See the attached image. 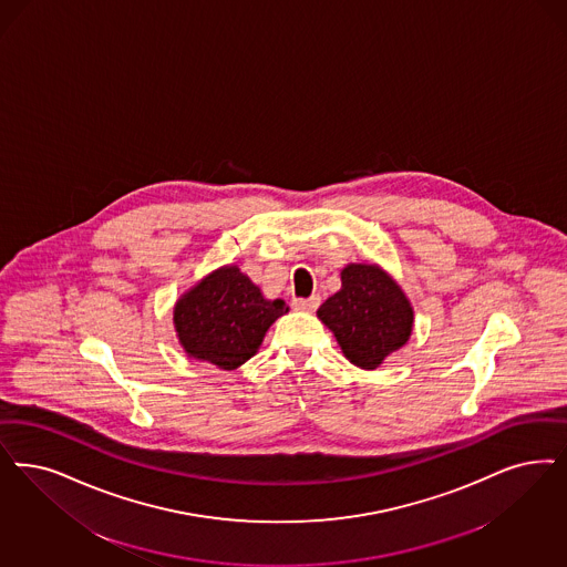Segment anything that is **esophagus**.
Listing matches in <instances>:
<instances>
[{
    "mask_svg": "<svg viewBox=\"0 0 567 567\" xmlns=\"http://www.w3.org/2000/svg\"><path fill=\"white\" fill-rule=\"evenodd\" d=\"M318 306H320V297L318 295H312L308 299H293V308L299 310V312H313Z\"/></svg>",
    "mask_w": 567,
    "mask_h": 567,
    "instance_id": "1",
    "label": "esophagus"
}]
</instances>
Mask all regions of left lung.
<instances>
[{
	"label": "left lung",
	"mask_w": 567,
	"mask_h": 567,
	"mask_svg": "<svg viewBox=\"0 0 567 567\" xmlns=\"http://www.w3.org/2000/svg\"><path fill=\"white\" fill-rule=\"evenodd\" d=\"M341 352L372 371L411 339V301L390 274L374 264H350L341 270V289L320 308Z\"/></svg>",
	"instance_id": "1"
}]
</instances>
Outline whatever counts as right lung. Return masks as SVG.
<instances>
[{
    "mask_svg": "<svg viewBox=\"0 0 567 567\" xmlns=\"http://www.w3.org/2000/svg\"><path fill=\"white\" fill-rule=\"evenodd\" d=\"M289 312L282 299H266L249 276L224 266L205 276L174 308V324L184 352L235 371L259 350L274 320Z\"/></svg>",
    "mask_w": 567,
    "mask_h": 567,
    "instance_id": "1",
    "label": "right lung"
}]
</instances>
